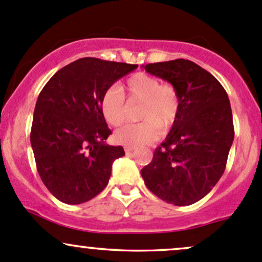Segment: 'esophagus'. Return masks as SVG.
Listing matches in <instances>:
<instances>
[{"label":"esophagus","instance_id":"obj_1","mask_svg":"<svg viewBox=\"0 0 262 262\" xmlns=\"http://www.w3.org/2000/svg\"><path fill=\"white\" fill-rule=\"evenodd\" d=\"M124 150L126 154H129V153H132V151L136 150V146H124Z\"/></svg>","mask_w":262,"mask_h":262}]
</instances>
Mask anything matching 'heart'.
<instances>
[{"mask_svg": "<svg viewBox=\"0 0 262 262\" xmlns=\"http://www.w3.org/2000/svg\"><path fill=\"white\" fill-rule=\"evenodd\" d=\"M123 91L130 100L142 102L139 118L143 122L118 129L114 133L117 143L126 146L150 144L159 138L160 129L166 132L173 126L179 112V97L173 85L162 84L146 73H136L126 79ZM100 111L111 125L123 124L128 116L123 92L118 87L107 89L100 99Z\"/></svg>", "mask_w": 262, "mask_h": 262, "instance_id": "1", "label": "heart"}]
</instances>
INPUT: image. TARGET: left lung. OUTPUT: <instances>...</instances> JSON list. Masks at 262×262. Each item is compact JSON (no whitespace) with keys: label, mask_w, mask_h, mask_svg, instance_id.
<instances>
[{"label":"left lung","mask_w":262,"mask_h":262,"mask_svg":"<svg viewBox=\"0 0 262 262\" xmlns=\"http://www.w3.org/2000/svg\"><path fill=\"white\" fill-rule=\"evenodd\" d=\"M143 68L177 89L179 112L140 173L158 198L177 206L191 205L211 191L225 170L234 140L229 97L211 73L188 59Z\"/></svg>","instance_id":"1"}]
</instances>
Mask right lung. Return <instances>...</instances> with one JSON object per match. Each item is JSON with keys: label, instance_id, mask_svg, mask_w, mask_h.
I'll use <instances>...</instances> for the list:
<instances>
[{"label": "right lung", "instance_id": "1", "mask_svg": "<svg viewBox=\"0 0 262 262\" xmlns=\"http://www.w3.org/2000/svg\"><path fill=\"white\" fill-rule=\"evenodd\" d=\"M138 64L85 57L63 67L37 99L31 129L37 170L46 188L71 205L93 199L107 186L123 146L108 145L112 134L100 111L103 94Z\"/></svg>", "mask_w": 262, "mask_h": 262}]
</instances>
